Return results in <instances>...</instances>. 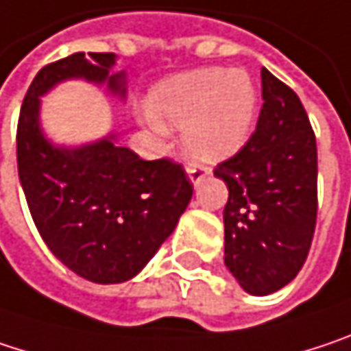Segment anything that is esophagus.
<instances>
[{"label":"esophagus","instance_id":"esophagus-1","mask_svg":"<svg viewBox=\"0 0 351 351\" xmlns=\"http://www.w3.org/2000/svg\"><path fill=\"white\" fill-rule=\"evenodd\" d=\"M208 173H210V171H208V169H202V167H194V165L188 167V178H190V182H192L194 186H197Z\"/></svg>","mask_w":351,"mask_h":351}]
</instances>
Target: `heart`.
Listing matches in <instances>:
<instances>
[{"mask_svg":"<svg viewBox=\"0 0 351 351\" xmlns=\"http://www.w3.org/2000/svg\"><path fill=\"white\" fill-rule=\"evenodd\" d=\"M256 117V90L239 70L206 68L163 80L149 97L147 125L165 133L184 127V149L196 163L216 165L244 147Z\"/></svg>","mask_w":351,"mask_h":351,"instance_id":"b5f03b06","label":"heart"}]
</instances>
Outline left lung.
<instances>
[{"instance_id": "8db88e82", "label": "left lung", "mask_w": 351, "mask_h": 351, "mask_svg": "<svg viewBox=\"0 0 351 351\" xmlns=\"http://www.w3.org/2000/svg\"><path fill=\"white\" fill-rule=\"evenodd\" d=\"M256 131L214 169L228 186L224 265L250 295H271L301 271L317 218V145L299 97L267 68Z\"/></svg>"}]
</instances>
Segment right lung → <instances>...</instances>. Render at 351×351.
I'll use <instances>...</instances> for the list:
<instances>
[{"label": "right lung", "instance_id": "obj_1", "mask_svg": "<svg viewBox=\"0 0 351 351\" xmlns=\"http://www.w3.org/2000/svg\"><path fill=\"white\" fill-rule=\"evenodd\" d=\"M114 60V54L76 52L44 66L18 121V173L34 224L62 265L99 285L141 273L194 192L182 165L143 161L117 145V133L78 147L56 145L44 135L40 97L64 80L107 84L110 95L125 99V72H112Z\"/></svg>", "mask_w": 351, "mask_h": 351}]
</instances>
